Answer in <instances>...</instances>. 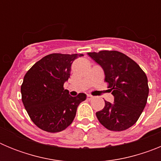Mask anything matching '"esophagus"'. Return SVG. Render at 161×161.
<instances>
[{"label":"esophagus","instance_id":"obj_1","mask_svg":"<svg viewBox=\"0 0 161 161\" xmlns=\"http://www.w3.org/2000/svg\"><path fill=\"white\" fill-rule=\"evenodd\" d=\"M87 98L89 99V100H91L92 98H93V97L92 96V95H90V94H88L87 95Z\"/></svg>","mask_w":161,"mask_h":161}]
</instances>
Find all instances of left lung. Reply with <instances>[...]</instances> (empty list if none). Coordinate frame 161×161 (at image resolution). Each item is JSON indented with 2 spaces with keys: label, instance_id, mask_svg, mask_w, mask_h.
I'll return each mask as SVG.
<instances>
[{
  "label": "left lung",
  "instance_id": "8db88e82",
  "mask_svg": "<svg viewBox=\"0 0 161 161\" xmlns=\"http://www.w3.org/2000/svg\"><path fill=\"white\" fill-rule=\"evenodd\" d=\"M88 55L103 68L105 80L112 91L114 102L105 101V106L96 113L101 124L114 131L133 126L141 115L148 97L145 72L127 55L117 51L89 52Z\"/></svg>",
  "mask_w": 161,
  "mask_h": 161
}]
</instances>
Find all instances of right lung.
I'll return each mask as SVG.
<instances>
[{
	"label": "right lung",
	"mask_w": 161,
	"mask_h": 161,
	"mask_svg": "<svg viewBox=\"0 0 161 161\" xmlns=\"http://www.w3.org/2000/svg\"><path fill=\"white\" fill-rule=\"evenodd\" d=\"M83 54L53 53L30 68L21 86L22 100L32 122L45 131L65 130L74 120L76 109L86 95L72 97L64 84L70 77L72 64Z\"/></svg>",
	"instance_id": "1"
}]
</instances>
